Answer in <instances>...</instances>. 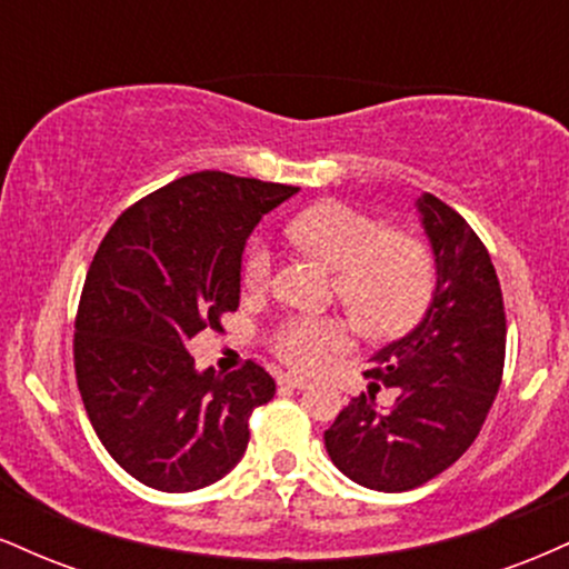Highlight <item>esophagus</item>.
<instances>
[{
  "mask_svg": "<svg viewBox=\"0 0 569 569\" xmlns=\"http://www.w3.org/2000/svg\"><path fill=\"white\" fill-rule=\"evenodd\" d=\"M278 385H283V388L302 390V388H307V380H305V377H299V375H280Z\"/></svg>",
  "mask_w": 569,
  "mask_h": 569,
  "instance_id": "esophagus-1",
  "label": "esophagus"
}]
</instances>
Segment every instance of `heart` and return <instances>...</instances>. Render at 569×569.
I'll use <instances>...</instances> for the list:
<instances>
[{"label":"heart","mask_w":569,"mask_h":569,"mask_svg":"<svg viewBox=\"0 0 569 569\" xmlns=\"http://www.w3.org/2000/svg\"><path fill=\"white\" fill-rule=\"evenodd\" d=\"M286 232L335 267V291L377 329H401L426 310L433 293V257L420 238L388 230L382 219L348 202H318L286 221ZM276 253L253 238L243 253L246 289H264ZM350 339L337 316H289L272 329V350L293 369H318Z\"/></svg>","instance_id":"b5f03b06"}]
</instances>
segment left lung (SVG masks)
<instances>
[{
    "instance_id": "1",
    "label": "left lung",
    "mask_w": 569,
    "mask_h": 569,
    "mask_svg": "<svg viewBox=\"0 0 569 569\" xmlns=\"http://www.w3.org/2000/svg\"><path fill=\"white\" fill-rule=\"evenodd\" d=\"M436 253V291L407 337L371 356L367 377L396 390L377 411L350 398L323 433L331 462L356 485L407 492L447 471L476 441L502 382L506 307L487 246L433 194L417 200Z\"/></svg>"
}]
</instances>
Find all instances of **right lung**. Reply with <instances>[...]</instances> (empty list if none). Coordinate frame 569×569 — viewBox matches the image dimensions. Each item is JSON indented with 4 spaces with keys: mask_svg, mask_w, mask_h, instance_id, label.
<instances>
[{
    "mask_svg": "<svg viewBox=\"0 0 569 569\" xmlns=\"http://www.w3.org/2000/svg\"><path fill=\"white\" fill-rule=\"evenodd\" d=\"M297 187L200 171L126 208L103 234L74 318L84 411L117 466L160 492L230 473L248 417L276 396L259 363L194 371L189 339L224 331L240 305V257L267 211Z\"/></svg>",
    "mask_w": 569,
    "mask_h": 569,
    "instance_id": "obj_1",
    "label": "right lung"
}]
</instances>
